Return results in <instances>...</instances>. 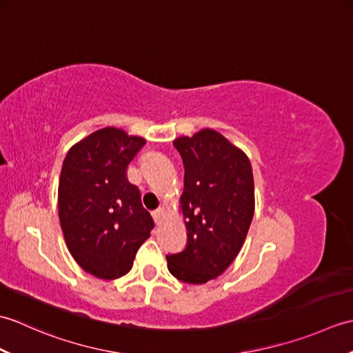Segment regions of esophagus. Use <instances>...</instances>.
Segmentation results:
<instances>
[{"mask_svg": "<svg viewBox=\"0 0 353 353\" xmlns=\"http://www.w3.org/2000/svg\"><path fill=\"white\" fill-rule=\"evenodd\" d=\"M152 215H153L154 221H156V223H159V221H161V219H162V215H163V209H162V208L156 209V211H153V212H152Z\"/></svg>", "mask_w": 353, "mask_h": 353, "instance_id": "1", "label": "esophagus"}]
</instances>
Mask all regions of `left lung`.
<instances>
[{
	"label": "left lung",
	"mask_w": 353,
	"mask_h": 353,
	"mask_svg": "<svg viewBox=\"0 0 353 353\" xmlns=\"http://www.w3.org/2000/svg\"><path fill=\"white\" fill-rule=\"evenodd\" d=\"M172 144L185 167L181 209L188 244L168 254V270L182 282L206 283L234 262L249 232L254 212L252 163L214 129Z\"/></svg>",
	"instance_id": "8db88e82"
}]
</instances>
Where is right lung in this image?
Wrapping results in <instances>:
<instances>
[{
    "mask_svg": "<svg viewBox=\"0 0 353 353\" xmlns=\"http://www.w3.org/2000/svg\"><path fill=\"white\" fill-rule=\"evenodd\" d=\"M145 139L104 127L74 144L59 179V220L77 264L100 279L130 272L154 223L127 181V165Z\"/></svg>",
    "mask_w": 353,
    "mask_h": 353,
    "instance_id": "add662e5",
    "label": "right lung"
}]
</instances>
